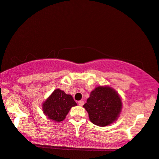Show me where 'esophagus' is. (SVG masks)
Segmentation results:
<instances>
[{
	"mask_svg": "<svg viewBox=\"0 0 159 159\" xmlns=\"http://www.w3.org/2000/svg\"><path fill=\"white\" fill-rule=\"evenodd\" d=\"M78 105H79L80 106H82V105H84V101L83 100H80L79 102H78Z\"/></svg>",
	"mask_w": 159,
	"mask_h": 159,
	"instance_id": "1",
	"label": "esophagus"
}]
</instances>
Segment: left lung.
<instances>
[{"label":"left lung","instance_id":"8db88e82","mask_svg":"<svg viewBox=\"0 0 159 159\" xmlns=\"http://www.w3.org/2000/svg\"><path fill=\"white\" fill-rule=\"evenodd\" d=\"M92 123L104 127L115 123L120 114L123 102L116 89L110 86H98L90 93L83 105Z\"/></svg>","mask_w":159,"mask_h":159}]
</instances>
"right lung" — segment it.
Here are the masks:
<instances>
[{"label": "right lung", "instance_id": "add662e5", "mask_svg": "<svg viewBox=\"0 0 159 159\" xmlns=\"http://www.w3.org/2000/svg\"><path fill=\"white\" fill-rule=\"evenodd\" d=\"M76 105L77 103L72 95L56 89L43 102L42 111L48 119L58 123L63 121L71 108Z\"/></svg>", "mask_w": 159, "mask_h": 159}]
</instances>
